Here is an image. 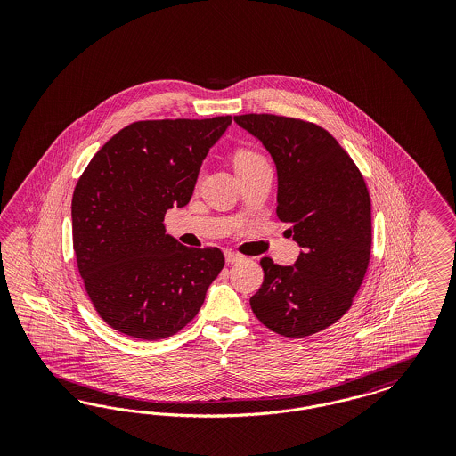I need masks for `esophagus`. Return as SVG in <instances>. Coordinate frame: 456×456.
<instances>
[{
	"label": "esophagus",
	"mask_w": 456,
	"mask_h": 456,
	"mask_svg": "<svg viewBox=\"0 0 456 456\" xmlns=\"http://www.w3.org/2000/svg\"><path fill=\"white\" fill-rule=\"evenodd\" d=\"M225 260H227V263H238V261L242 260V255L234 253V251H225Z\"/></svg>",
	"instance_id": "34e87169"
}]
</instances>
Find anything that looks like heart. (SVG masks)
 <instances>
[{"instance_id":"obj_1","label":"heart","mask_w":456,"mask_h":456,"mask_svg":"<svg viewBox=\"0 0 456 456\" xmlns=\"http://www.w3.org/2000/svg\"><path fill=\"white\" fill-rule=\"evenodd\" d=\"M261 162H266L265 157L260 152H256L255 149L249 147H240L234 153V167L236 171H242V169H249L253 166H258Z\"/></svg>"}]
</instances>
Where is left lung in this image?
I'll return each mask as SVG.
<instances>
[{
	"mask_svg": "<svg viewBox=\"0 0 456 456\" xmlns=\"http://www.w3.org/2000/svg\"><path fill=\"white\" fill-rule=\"evenodd\" d=\"M234 121L272 153L279 173L277 217L303 246L294 266L261 258L260 290L249 299L272 331L303 338L337 323L354 303L370 256V196L347 151L322 126L277 114Z\"/></svg>",
	"mask_w": 456,
	"mask_h": 456,
	"instance_id": "obj_1",
	"label": "left lung"
}]
</instances>
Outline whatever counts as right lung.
<instances>
[{
  "label": "right lung",
  "instance_id": "right-lung-1",
  "mask_svg": "<svg viewBox=\"0 0 456 456\" xmlns=\"http://www.w3.org/2000/svg\"><path fill=\"white\" fill-rule=\"evenodd\" d=\"M232 116L145 119L92 157L71 200L73 249L88 299L110 328L160 340L188 325L224 268L218 248H188L164 217L184 207L201 160Z\"/></svg>",
  "mask_w": 456,
  "mask_h": 456
}]
</instances>
